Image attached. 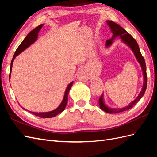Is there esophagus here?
Segmentation results:
<instances>
[{
  "label": "esophagus",
  "instance_id": "obj_1",
  "mask_svg": "<svg viewBox=\"0 0 157 157\" xmlns=\"http://www.w3.org/2000/svg\"><path fill=\"white\" fill-rule=\"evenodd\" d=\"M90 77L84 69H80L77 73V78L80 81H88Z\"/></svg>",
  "mask_w": 157,
  "mask_h": 157
}]
</instances>
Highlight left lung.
<instances>
[{
  "label": "left lung",
  "instance_id": "left-lung-1",
  "mask_svg": "<svg viewBox=\"0 0 157 157\" xmlns=\"http://www.w3.org/2000/svg\"><path fill=\"white\" fill-rule=\"evenodd\" d=\"M107 24L108 26L110 27L111 31L113 33L112 37L110 39L107 40L105 46L107 48L110 46L113 42V40H115L116 38L119 37L121 41L124 43L126 45H127L129 48L131 49L133 53H134L137 61H138L140 63L142 73H143L144 76V82H143V86H142L141 92H140L139 95L137 97L134 99V101H132L130 103L128 104V105L122 108H111L109 107L104 101V98H103V94L100 97L99 99V107L101 109V110L104 111L107 113H121L124 111L129 110L133 106L135 105L138 102L141 98L143 97V96L145 94V92L147 88V73H146V65L145 62V59L144 57L142 56L141 52L139 48V46L137 44V42L136 40L132 37L131 35H130L124 28H122L121 26H120L117 23L107 20Z\"/></svg>",
  "mask_w": 157,
  "mask_h": 157
}]
</instances>
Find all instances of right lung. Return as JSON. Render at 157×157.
Listing matches in <instances>:
<instances>
[{"mask_svg":"<svg viewBox=\"0 0 157 157\" xmlns=\"http://www.w3.org/2000/svg\"><path fill=\"white\" fill-rule=\"evenodd\" d=\"M44 25V24H41L36 27L35 29L32 30L29 34L27 35V36L25 38V39L22 41L21 43L20 44V46H18V48H17L15 54H14L13 58L11 61V65H10V75H9V80H10V76H11V72H12V65L14 59L16 58V57L18 56L20 54H21L23 51H24L25 49H27L28 47L30 46L31 44H33L34 42L37 40L38 39V35H39V33L40 31L41 28L42 26ZM73 82H71V83L69 84L68 86H67L65 89V94H64V96L63 98V100L60 103V105L55 109L54 110L48 111V112H42V113H36V112H32L29 111L32 114H34V115L41 117V118H52V117H54L56 115H58V114L63 111L65 109L66 105H67V103L68 101V96H69V93L70 91V89L71 86H73ZM24 110H27L25 108L22 107Z\"/></svg>","mask_w":157,"mask_h":157,"instance_id":"obj_1","label":"right lung"}]
</instances>
